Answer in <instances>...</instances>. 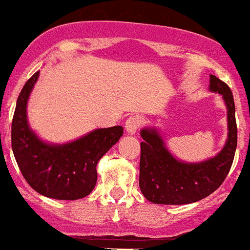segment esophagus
<instances>
[{
	"label": "esophagus",
	"mask_w": 250,
	"mask_h": 250,
	"mask_svg": "<svg viewBox=\"0 0 250 250\" xmlns=\"http://www.w3.org/2000/svg\"><path fill=\"white\" fill-rule=\"evenodd\" d=\"M142 123L143 120L140 115L137 114L130 115V117L127 118V120L125 122L126 131H127L128 133H131V135H133V133H136V131L140 128V126L142 125Z\"/></svg>",
	"instance_id": "34e87169"
}]
</instances>
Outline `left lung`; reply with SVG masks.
<instances>
[{"label":"left lung","instance_id":"1","mask_svg":"<svg viewBox=\"0 0 250 250\" xmlns=\"http://www.w3.org/2000/svg\"><path fill=\"white\" fill-rule=\"evenodd\" d=\"M210 90L222 95L227 107L229 138L216 157L196 164L175 159L163 138L153 128H143L141 136L140 188L146 199L155 204H189L216 191L226 179L237 147V124L233 95L227 83L210 75Z\"/></svg>","mask_w":250,"mask_h":250}]
</instances>
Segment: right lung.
<instances>
[{"label":"right lung","instance_id":"1","mask_svg":"<svg viewBox=\"0 0 250 250\" xmlns=\"http://www.w3.org/2000/svg\"><path fill=\"white\" fill-rule=\"evenodd\" d=\"M36 71L17 100L12 120V149L24 179L38 193L75 201L88 196L97 182V163L123 136L122 126L97 128L66 145H48L30 130L26 103L39 78Z\"/></svg>","mask_w":250,"mask_h":250}]
</instances>
